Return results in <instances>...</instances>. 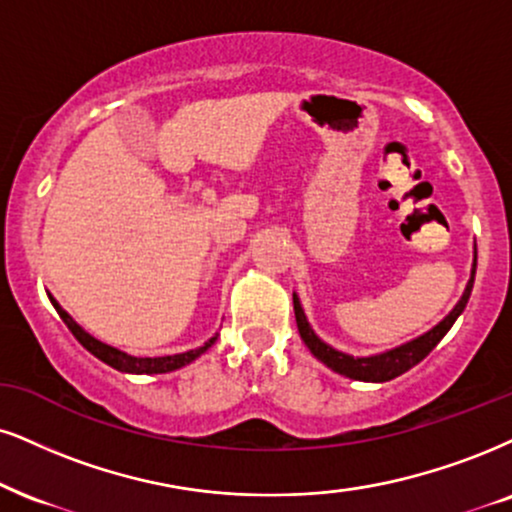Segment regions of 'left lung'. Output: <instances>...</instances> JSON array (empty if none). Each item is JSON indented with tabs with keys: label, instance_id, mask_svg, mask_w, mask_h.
Wrapping results in <instances>:
<instances>
[{
	"label": "left lung",
	"instance_id": "1",
	"mask_svg": "<svg viewBox=\"0 0 512 512\" xmlns=\"http://www.w3.org/2000/svg\"><path fill=\"white\" fill-rule=\"evenodd\" d=\"M475 270H477V251H475V263H472V273H470L468 287H465V292H463V296H460L458 304L453 306V311L446 315V318L441 320L439 325H434L430 332L420 334V337L410 339V342L396 346V349H389L384 353H375V356H365V358L349 356V353L337 351V349H332L330 344H325L323 339H320L318 334L313 332V327L308 325L306 313H304V308H301L299 296L294 294L296 327H299L301 339H304V344L308 346V349H311L313 356L318 358L320 363H325L327 368H332L334 372H339V375H344V377H351V380L389 382V380H394V377H399L406 370L413 368V365H418L422 358H425L427 353H430L434 346L441 342V339H444V334L451 330L453 323L458 320V315L465 311V306H468V299H470V292H472V282H475Z\"/></svg>",
	"mask_w": 512,
	"mask_h": 512
}]
</instances>
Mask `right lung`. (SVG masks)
<instances>
[{"instance_id":"obj_1","label":"right lung","mask_w":512,"mask_h":512,"mask_svg":"<svg viewBox=\"0 0 512 512\" xmlns=\"http://www.w3.org/2000/svg\"><path fill=\"white\" fill-rule=\"evenodd\" d=\"M52 299V296H49ZM52 304L56 308V313L61 315V320L66 323L68 330L73 332V337L78 339V342L85 346L87 351L92 353V356H97L99 361H104L106 365H111V368L121 370V372H132V375H161V372H173V370H180L185 368L187 363H192L194 358H199L201 353L211 349L213 344H216L218 334L216 337H211L204 346H199V349H192V351H185V353H175V356H159V358H137V356H130V353H123L118 349H113V346L99 342V339H94L92 334H87L82 327L75 323V320L68 315L63 308L56 304V299H52Z\"/></svg>"}]
</instances>
